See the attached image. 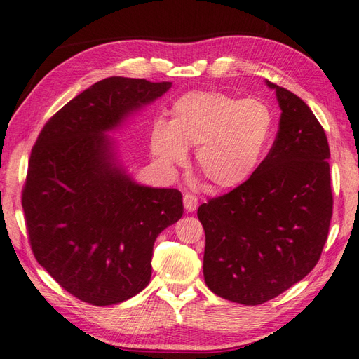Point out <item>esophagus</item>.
I'll return each instance as SVG.
<instances>
[{"label": "esophagus", "mask_w": 359, "mask_h": 359, "mask_svg": "<svg viewBox=\"0 0 359 359\" xmlns=\"http://www.w3.org/2000/svg\"><path fill=\"white\" fill-rule=\"evenodd\" d=\"M182 201H184V209L187 212H195L198 209V198L192 194H184V198H182Z\"/></svg>", "instance_id": "1"}]
</instances>
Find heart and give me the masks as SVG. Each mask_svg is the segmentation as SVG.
I'll use <instances>...</instances> for the list:
<instances>
[{
	"label": "heart",
	"mask_w": 359,
	"mask_h": 359,
	"mask_svg": "<svg viewBox=\"0 0 359 359\" xmlns=\"http://www.w3.org/2000/svg\"><path fill=\"white\" fill-rule=\"evenodd\" d=\"M172 119H156L150 149L158 161L175 167L195 147V164L212 187L243 184L261 159L273 129V115L259 100L221 92H189L172 106Z\"/></svg>",
	"instance_id": "b5f03b06"
}]
</instances>
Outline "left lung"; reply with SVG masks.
<instances>
[{"label":"left lung","mask_w":359,"mask_h":359,"mask_svg":"<svg viewBox=\"0 0 359 359\" xmlns=\"http://www.w3.org/2000/svg\"><path fill=\"white\" fill-rule=\"evenodd\" d=\"M266 84L281 109L272 149L249 180L198 207L207 287L244 306L262 304L310 273L333 209L323 126L297 95Z\"/></svg>","instance_id":"1"}]
</instances>
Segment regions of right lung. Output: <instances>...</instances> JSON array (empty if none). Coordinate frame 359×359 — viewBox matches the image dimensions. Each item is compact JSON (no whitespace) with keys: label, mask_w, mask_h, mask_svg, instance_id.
<instances>
[{"label":"right lung","mask_w":359,"mask_h":359,"mask_svg":"<svg viewBox=\"0 0 359 359\" xmlns=\"http://www.w3.org/2000/svg\"><path fill=\"white\" fill-rule=\"evenodd\" d=\"M170 87L101 79L60 109L32 149L21 196L32 252L89 304H118L144 289L156 236L182 217L180 190L133 181L107 135Z\"/></svg>","instance_id":"add662e5"}]
</instances>
